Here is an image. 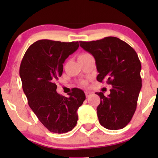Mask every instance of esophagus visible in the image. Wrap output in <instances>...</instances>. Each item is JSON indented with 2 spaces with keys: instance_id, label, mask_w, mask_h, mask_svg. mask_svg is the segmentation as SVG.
<instances>
[{
  "instance_id": "34e87169",
  "label": "esophagus",
  "mask_w": 158,
  "mask_h": 158,
  "mask_svg": "<svg viewBox=\"0 0 158 158\" xmlns=\"http://www.w3.org/2000/svg\"><path fill=\"white\" fill-rule=\"evenodd\" d=\"M85 96H86V98H88V97H89L90 96V92H88V91H85Z\"/></svg>"
}]
</instances>
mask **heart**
<instances>
[{
	"label": "heart",
	"instance_id": "1",
	"mask_svg": "<svg viewBox=\"0 0 158 158\" xmlns=\"http://www.w3.org/2000/svg\"><path fill=\"white\" fill-rule=\"evenodd\" d=\"M87 55H88V54H81V55H80L78 56V57H83V56H85Z\"/></svg>",
	"mask_w": 158,
	"mask_h": 158
}]
</instances>
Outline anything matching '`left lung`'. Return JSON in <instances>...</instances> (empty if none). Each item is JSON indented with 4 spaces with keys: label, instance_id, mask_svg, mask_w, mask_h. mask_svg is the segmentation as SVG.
I'll list each match as a JSON object with an SVG mask.
<instances>
[{
    "label": "left lung",
    "instance_id": "8db88e82",
    "mask_svg": "<svg viewBox=\"0 0 158 158\" xmlns=\"http://www.w3.org/2000/svg\"><path fill=\"white\" fill-rule=\"evenodd\" d=\"M96 60L97 81L112 85L107 97L102 92L97 115L101 126L111 130L124 128L137 109L142 88L141 62L132 47L120 39L108 36L96 41L80 42Z\"/></svg>",
    "mask_w": 158,
    "mask_h": 158
}]
</instances>
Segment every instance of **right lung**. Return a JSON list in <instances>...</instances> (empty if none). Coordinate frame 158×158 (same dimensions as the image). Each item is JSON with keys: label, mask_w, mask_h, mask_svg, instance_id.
<instances>
[{"label": "right lung", "mask_w": 158, "mask_h": 158, "mask_svg": "<svg viewBox=\"0 0 158 158\" xmlns=\"http://www.w3.org/2000/svg\"><path fill=\"white\" fill-rule=\"evenodd\" d=\"M79 47L78 42L36 41L24 54L19 74L28 103L42 124L54 133L71 131L77 124V109L85 99L75 88L69 97L58 94L55 81L63 71V63Z\"/></svg>", "instance_id": "obj_1"}]
</instances>
